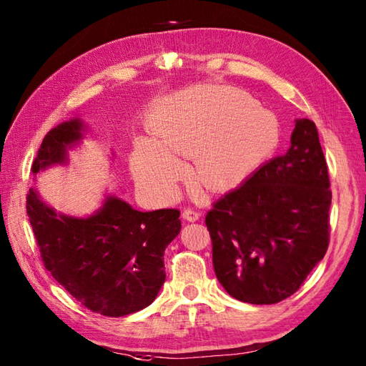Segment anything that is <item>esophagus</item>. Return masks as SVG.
<instances>
[{
	"mask_svg": "<svg viewBox=\"0 0 366 366\" xmlns=\"http://www.w3.org/2000/svg\"><path fill=\"white\" fill-rule=\"evenodd\" d=\"M182 217L187 222H197L199 217H201V214L198 212V211H195V209H192V207H185L184 211H182Z\"/></svg>",
	"mask_w": 366,
	"mask_h": 366,
	"instance_id": "esophagus-1",
	"label": "esophagus"
}]
</instances>
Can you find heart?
<instances>
[{
	"instance_id": "b5f03b06",
	"label": "heart",
	"mask_w": 366,
	"mask_h": 366,
	"mask_svg": "<svg viewBox=\"0 0 366 366\" xmlns=\"http://www.w3.org/2000/svg\"><path fill=\"white\" fill-rule=\"evenodd\" d=\"M254 100L231 88H204L167 97L154 105V142L139 139L132 169L139 182L173 192L182 176L177 157H192V173L207 190L234 187L278 143L270 114L253 110Z\"/></svg>"
}]
</instances>
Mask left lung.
<instances>
[{"label":"left lung","mask_w":366,"mask_h":366,"mask_svg":"<svg viewBox=\"0 0 366 366\" xmlns=\"http://www.w3.org/2000/svg\"><path fill=\"white\" fill-rule=\"evenodd\" d=\"M332 190L313 121L297 119L269 160L206 215L215 275L229 295L270 305L300 290L330 242Z\"/></svg>","instance_id":"obj_1"}]
</instances>
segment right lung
I'll use <instances>...</instances> for the list:
<instances>
[{"instance_id":"add662e5","label":"right lung","mask_w":366,"mask_h":366,"mask_svg":"<svg viewBox=\"0 0 366 366\" xmlns=\"http://www.w3.org/2000/svg\"><path fill=\"white\" fill-rule=\"evenodd\" d=\"M79 119L59 124L45 135L31 171L66 160L67 146L80 139ZM41 259L51 277L92 313L119 317L151 305L165 282L163 253L181 231V211L139 212L108 197L89 219L56 212L26 193Z\"/></svg>"}]
</instances>
